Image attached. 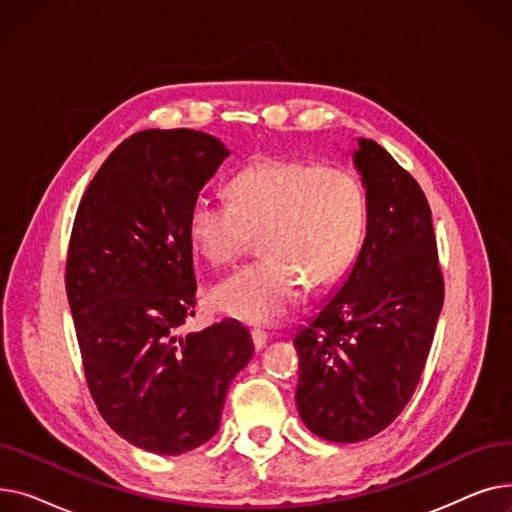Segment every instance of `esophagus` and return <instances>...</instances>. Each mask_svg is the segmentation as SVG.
<instances>
[{"label":"esophagus","mask_w":512,"mask_h":512,"mask_svg":"<svg viewBox=\"0 0 512 512\" xmlns=\"http://www.w3.org/2000/svg\"><path fill=\"white\" fill-rule=\"evenodd\" d=\"M251 338H253V344H255L257 351H261V348H263L265 342H267V332L261 330V328H255V330L251 332Z\"/></svg>","instance_id":"34e87169"}]
</instances>
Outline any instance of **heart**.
Instances as JSON below:
<instances>
[{"mask_svg": "<svg viewBox=\"0 0 512 512\" xmlns=\"http://www.w3.org/2000/svg\"><path fill=\"white\" fill-rule=\"evenodd\" d=\"M228 197L191 205L188 238L205 261L226 267L261 234L265 257L209 292L211 307L232 319L272 324L297 305L305 278L330 284L361 251L367 193L351 168L265 157L230 178Z\"/></svg>", "mask_w": 512, "mask_h": 512, "instance_id": "b5f03b06", "label": "heart"}]
</instances>
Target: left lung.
Here are the masks:
<instances>
[{
  "instance_id": "1",
  "label": "left lung",
  "mask_w": 512,
  "mask_h": 512,
  "mask_svg": "<svg viewBox=\"0 0 512 512\" xmlns=\"http://www.w3.org/2000/svg\"><path fill=\"white\" fill-rule=\"evenodd\" d=\"M367 234L351 274L294 336L297 407L319 438L353 444L386 429L411 400L444 305L432 209L417 180L359 139Z\"/></svg>"
}]
</instances>
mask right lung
I'll use <instances>...</instances> for the list:
<instances>
[{
	"label": "right lung",
	"instance_id": "obj_1",
	"mask_svg": "<svg viewBox=\"0 0 512 512\" xmlns=\"http://www.w3.org/2000/svg\"><path fill=\"white\" fill-rule=\"evenodd\" d=\"M228 155L191 128L132 134L74 218L66 292L85 378L107 425L149 452L182 454L213 438L228 388L253 357L236 319L176 334L195 315L188 211Z\"/></svg>",
	"mask_w": 512,
	"mask_h": 512
}]
</instances>
